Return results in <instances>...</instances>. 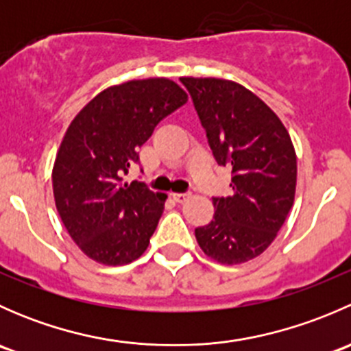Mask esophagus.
I'll use <instances>...</instances> for the list:
<instances>
[{
    "label": "esophagus",
    "mask_w": 351,
    "mask_h": 351,
    "mask_svg": "<svg viewBox=\"0 0 351 351\" xmlns=\"http://www.w3.org/2000/svg\"><path fill=\"white\" fill-rule=\"evenodd\" d=\"M171 197H173V200H176L182 204V202H185L186 198L190 197V193H171Z\"/></svg>",
    "instance_id": "esophagus-1"
}]
</instances>
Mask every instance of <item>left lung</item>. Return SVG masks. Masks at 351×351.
<instances>
[{
	"mask_svg": "<svg viewBox=\"0 0 351 351\" xmlns=\"http://www.w3.org/2000/svg\"><path fill=\"white\" fill-rule=\"evenodd\" d=\"M215 161L231 166V195L212 197L215 214L195 229L198 246L224 265L260 256L293 204L297 158L289 132L270 107L238 83L182 77Z\"/></svg>",
	"mask_w": 351,
	"mask_h": 351,
	"instance_id": "1",
	"label": "left lung"
}]
</instances>
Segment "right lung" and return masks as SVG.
<instances>
[{
    "instance_id": "add662e5",
    "label": "right lung",
    "mask_w": 351,
    "mask_h": 351,
    "mask_svg": "<svg viewBox=\"0 0 351 351\" xmlns=\"http://www.w3.org/2000/svg\"><path fill=\"white\" fill-rule=\"evenodd\" d=\"M166 77L107 88L71 122L52 169L61 221L91 260L127 265L147 250L165 208V193L144 182L123 183L154 127L186 104Z\"/></svg>"
}]
</instances>
